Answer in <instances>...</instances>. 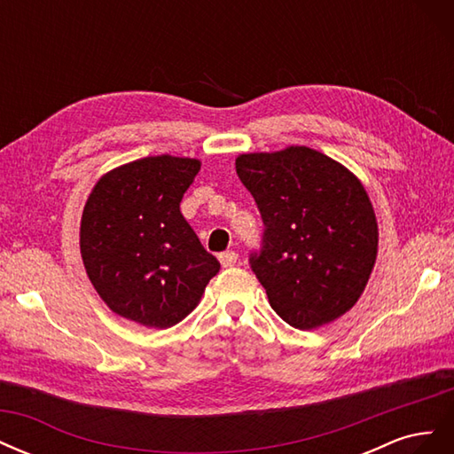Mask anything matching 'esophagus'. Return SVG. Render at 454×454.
Instances as JSON below:
<instances>
[{
	"label": "esophagus",
	"instance_id": "obj_1",
	"mask_svg": "<svg viewBox=\"0 0 454 454\" xmlns=\"http://www.w3.org/2000/svg\"><path fill=\"white\" fill-rule=\"evenodd\" d=\"M217 257H219V263H222V267H232L239 261V254L232 252V250L219 254Z\"/></svg>",
	"mask_w": 454,
	"mask_h": 454
}]
</instances>
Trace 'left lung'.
<instances>
[{"instance_id": "8db88e82", "label": "left lung", "mask_w": 454, "mask_h": 454, "mask_svg": "<svg viewBox=\"0 0 454 454\" xmlns=\"http://www.w3.org/2000/svg\"><path fill=\"white\" fill-rule=\"evenodd\" d=\"M263 219L250 267L280 318L297 329L337 320L360 299L379 229L358 177L320 151L295 145L237 159Z\"/></svg>"}]
</instances>
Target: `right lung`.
Returning a JSON list of instances; mask_svg holds the SVG:
<instances>
[{
    "label": "right lung",
    "instance_id": "1",
    "mask_svg": "<svg viewBox=\"0 0 454 454\" xmlns=\"http://www.w3.org/2000/svg\"><path fill=\"white\" fill-rule=\"evenodd\" d=\"M197 159L145 157L107 172L81 217V255L94 290L122 318L167 329L197 307L219 261L180 212Z\"/></svg>",
    "mask_w": 454,
    "mask_h": 454
}]
</instances>
